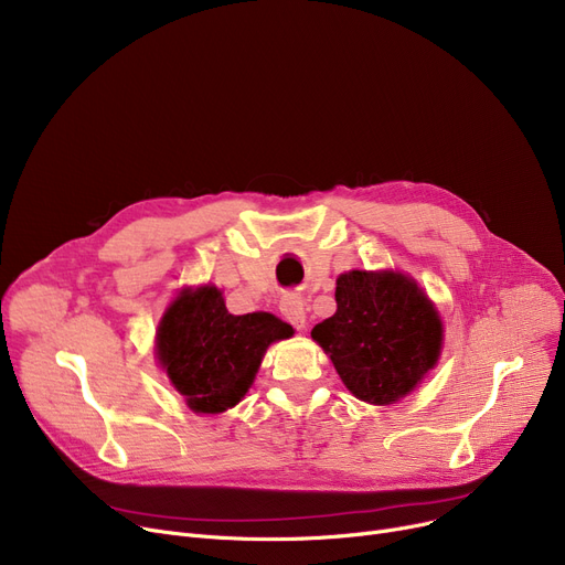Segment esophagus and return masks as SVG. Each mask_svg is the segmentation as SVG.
Returning <instances> with one entry per match:
<instances>
[{"label": "esophagus", "mask_w": 565, "mask_h": 565, "mask_svg": "<svg viewBox=\"0 0 565 565\" xmlns=\"http://www.w3.org/2000/svg\"><path fill=\"white\" fill-rule=\"evenodd\" d=\"M281 316L292 324V328L305 330L307 324V311H305V300L298 298V295H286L279 305Z\"/></svg>", "instance_id": "obj_1"}]
</instances>
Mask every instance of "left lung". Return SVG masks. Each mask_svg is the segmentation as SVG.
Instances as JSON below:
<instances>
[{
    "label": "left lung",
    "instance_id": "left-lung-1",
    "mask_svg": "<svg viewBox=\"0 0 565 565\" xmlns=\"http://www.w3.org/2000/svg\"><path fill=\"white\" fill-rule=\"evenodd\" d=\"M345 387L390 405L417 387L441 350V322L424 290L398 273L337 279V313L311 330Z\"/></svg>",
    "mask_w": 565,
    "mask_h": 565
}]
</instances>
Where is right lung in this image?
Here are the masks:
<instances>
[{
	"label": "right lung",
	"instance_id": "add662e5",
	"mask_svg": "<svg viewBox=\"0 0 565 565\" xmlns=\"http://www.w3.org/2000/svg\"><path fill=\"white\" fill-rule=\"evenodd\" d=\"M292 337L273 313L233 316L222 292L203 286L178 295L158 328V358L194 412L217 414L247 394L273 341Z\"/></svg>",
	"mask_w": 565,
	"mask_h": 565
}]
</instances>
